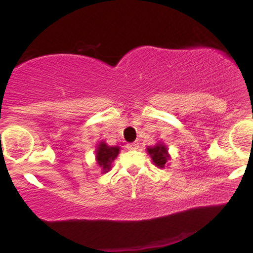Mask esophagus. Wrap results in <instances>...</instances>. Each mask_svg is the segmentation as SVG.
<instances>
[{
  "instance_id": "1",
  "label": "esophagus",
  "mask_w": 253,
  "mask_h": 253,
  "mask_svg": "<svg viewBox=\"0 0 253 253\" xmlns=\"http://www.w3.org/2000/svg\"><path fill=\"white\" fill-rule=\"evenodd\" d=\"M139 147V144L134 141V143H130V144H127V149L128 150H136Z\"/></svg>"
}]
</instances>
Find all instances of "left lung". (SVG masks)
<instances>
[{
	"label": "left lung",
	"mask_w": 253,
	"mask_h": 253,
	"mask_svg": "<svg viewBox=\"0 0 253 253\" xmlns=\"http://www.w3.org/2000/svg\"><path fill=\"white\" fill-rule=\"evenodd\" d=\"M147 152L150 153L153 163H155L158 168H164L165 163H167L168 159H169L168 150L163 144H157L156 146L149 147V149H147Z\"/></svg>",
	"instance_id": "8db88e82"
}]
</instances>
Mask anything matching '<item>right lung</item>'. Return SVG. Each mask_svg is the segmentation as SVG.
<instances>
[{"mask_svg": "<svg viewBox=\"0 0 253 253\" xmlns=\"http://www.w3.org/2000/svg\"><path fill=\"white\" fill-rule=\"evenodd\" d=\"M119 155V147H112V146H107L104 143H101L97 147V152H96V159H97V164L102 168V170L104 172H107L110 169V164L112 162L117 158Z\"/></svg>", "mask_w": 253, "mask_h": 253, "instance_id": "1", "label": "right lung"}]
</instances>
